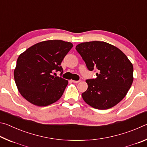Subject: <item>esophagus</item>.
<instances>
[{
  "label": "esophagus",
  "instance_id": "obj_1",
  "mask_svg": "<svg viewBox=\"0 0 147 147\" xmlns=\"http://www.w3.org/2000/svg\"><path fill=\"white\" fill-rule=\"evenodd\" d=\"M71 82H74V83H78L80 80H71Z\"/></svg>",
  "mask_w": 147,
  "mask_h": 147
}]
</instances>
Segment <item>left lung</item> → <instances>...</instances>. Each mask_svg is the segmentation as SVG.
<instances>
[{
	"instance_id": "8db88e82",
	"label": "left lung",
	"mask_w": 147,
	"mask_h": 147,
	"mask_svg": "<svg viewBox=\"0 0 147 147\" xmlns=\"http://www.w3.org/2000/svg\"><path fill=\"white\" fill-rule=\"evenodd\" d=\"M77 52L88 70H95L96 78L88 79L84 100L94 108L107 109L124 98L133 82L132 63L120 49L104 41L78 44Z\"/></svg>"
}]
</instances>
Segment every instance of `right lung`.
I'll use <instances>...</instances> for the list:
<instances>
[{"label":"right lung","mask_w":147,"mask_h":147,"mask_svg":"<svg viewBox=\"0 0 147 147\" xmlns=\"http://www.w3.org/2000/svg\"><path fill=\"white\" fill-rule=\"evenodd\" d=\"M73 47L70 42L49 40L34 45L20 54L14 79L19 93L26 100L46 106L61 98L68 84L61 77V63ZM58 71L61 72L60 77L52 75Z\"/></svg>","instance_id":"obj_1"}]
</instances>
